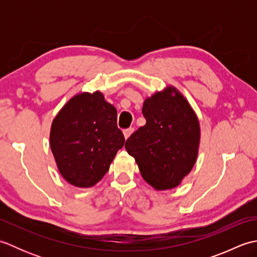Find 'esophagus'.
I'll use <instances>...</instances> for the list:
<instances>
[{
    "label": "esophagus",
    "instance_id": "34e87169",
    "mask_svg": "<svg viewBox=\"0 0 257 257\" xmlns=\"http://www.w3.org/2000/svg\"><path fill=\"white\" fill-rule=\"evenodd\" d=\"M134 133V128H128V129H124L123 130V136H124V139H128L130 137V135Z\"/></svg>",
    "mask_w": 257,
    "mask_h": 257
}]
</instances>
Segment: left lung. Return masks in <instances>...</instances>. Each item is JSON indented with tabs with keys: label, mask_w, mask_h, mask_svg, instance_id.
<instances>
[{
	"label": "left lung",
	"mask_w": 257,
	"mask_h": 257,
	"mask_svg": "<svg viewBox=\"0 0 257 257\" xmlns=\"http://www.w3.org/2000/svg\"><path fill=\"white\" fill-rule=\"evenodd\" d=\"M146 124L125 141L145 181L157 191L171 190L192 170L199 154L201 129L193 108L176 87L147 97Z\"/></svg>",
	"instance_id": "1"
}]
</instances>
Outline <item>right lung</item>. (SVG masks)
<instances>
[{
    "instance_id": "obj_1",
    "label": "right lung",
    "mask_w": 257,
    "mask_h": 257,
    "mask_svg": "<svg viewBox=\"0 0 257 257\" xmlns=\"http://www.w3.org/2000/svg\"><path fill=\"white\" fill-rule=\"evenodd\" d=\"M124 144L117 110L102 92H79L53 119L50 145L59 173L74 187L91 188Z\"/></svg>"
}]
</instances>
